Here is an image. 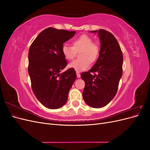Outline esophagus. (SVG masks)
Returning <instances> with one entry per match:
<instances>
[{
    "label": "esophagus",
    "mask_w": 150,
    "mask_h": 150,
    "mask_svg": "<svg viewBox=\"0 0 150 150\" xmlns=\"http://www.w3.org/2000/svg\"><path fill=\"white\" fill-rule=\"evenodd\" d=\"M76 76H77V77H78V78H80V77H81V74L78 71H76Z\"/></svg>",
    "instance_id": "esophagus-1"
}]
</instances>
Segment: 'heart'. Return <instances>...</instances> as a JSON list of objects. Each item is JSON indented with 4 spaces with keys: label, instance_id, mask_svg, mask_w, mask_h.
Returning <instances> with one entry per match:
<instances>
[{
    "label": "heart",
    "instance_id": "obj_1",
    "mask_svg": "<svg viewBox=\"0 0 150 150\" xmlns=\"http://www.w3.org/2000/svg\"><path fill=\"white\" fill-rule=\"evenodd\" d=\"M62 53L66 60L72 61L79 52V59L69 64V67L78 71H84L89 67L90 63L97 61L100 53L99 45L93 42V38L87 34L81 35L72 40V46L63 44Z\"/></svg>",
    "mask_w": 150,
    "mask_h": 150
}]
</instances>
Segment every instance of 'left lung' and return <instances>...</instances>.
Masks as SVG:
<instances>
[{"label": "left lung", "mask_w": 150, "mask_h": 150, "mask_svg": "<svg viewBox=\"0 0 150 150\" xmlns=\"http://www.w3.org/2000/svg\"><path fill=\"white\" fill-rule=\"evenodd\" d=\"M98 35L101 42L99 56L91 69L81 74L85 82L84 100L88 105L96 108L105 106L115 96L123 62L122 52L115 36L104 29H99Z\"/></svg>", "instance_id": "8db88e82"}]
</instances>
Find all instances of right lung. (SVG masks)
Here are the masks:
<instances>
[{"mask_svg": "<svg viewBox=\"0 0 150 150\" xmlns=\"http://www.w3.org/2000/svg\"><path fill=\"white\" fill-rule=\"evenodd\" d=\"M75 33L49 28L42 30L30 46L28 72L32 89L39 102L49 109L64 105L76 78L73 68L60 72L67 64L62 46Z\"/></svg>", "mask_w": 150, "mask_h": 150, "instance_id": "right-lung-1", "label": "right lung"}]
</instances>
